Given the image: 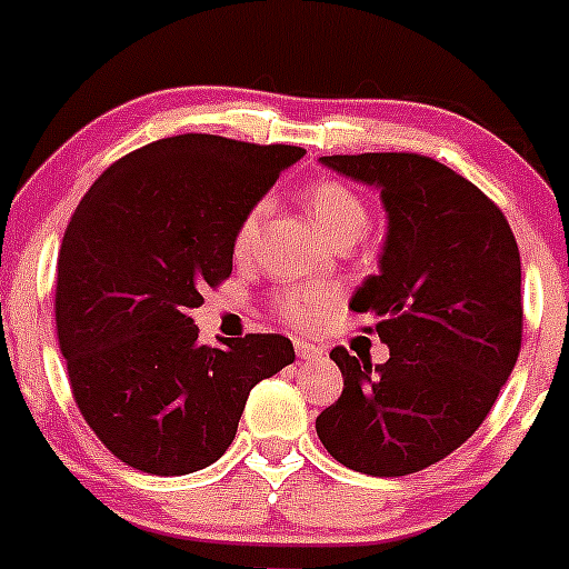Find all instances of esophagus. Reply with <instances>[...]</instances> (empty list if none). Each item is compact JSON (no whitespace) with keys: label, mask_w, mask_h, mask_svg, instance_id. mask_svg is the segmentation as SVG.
<instances>
[{"label":"esophagus","mask_w":569,"mask_h":569,"mask_svg":"<svg viewBox=\"0 0 569 569\" xmlns=\"http://www.w3.org/2000/svg\"><path fill=\"white\" fill-rule=\"evenodd\" d=\"M295 352L300 360H321V347L313 341H295Z\"/></svg>","instance_id":"34e87169"}]
</instances>
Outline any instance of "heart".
<instances>
[{
	"instance_id": "obj_1",
	"label": "heart",
	"mask_w": 569,
	"mask_h": 569,
	"mask_svg": "<svg viewBox=\"0 0 569 569\" xmlns=\"http://www.w3.org/2000/svg\"><path fill=\"white\" fill-rule=\"evenodd\" d=\"M306 203L311 209L313 220H317L319 231L330 239L332 244L338 242H358L369 228V209L363 200L352 192L349 187L338 181H319L306 192ZM267 211V203H256L248 211L237 231V250L244 252L256 239L261 217ZM332 291L327 286H291L280 295L278 311L280 317L289 319L291 325H313L327 308L332 306Z\"/></svg>"
}]
</instances>
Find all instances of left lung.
<instances>
[{"mask_svg":"<svg viewBox=\"0 0 569 569\" xmlns=\"http://www.w3.org/2000/svg\"><path fill=\"white\" fill-rule=\"evenodd\" d=\"M319 162L380 192L388 217L380 272L358 286L349 308L375 319L391 358L371 369L332 349L343 391L317 418V435L360 473H416L479 429L518 363V242L501 209L435 159L358 153Z\"/></svg>","mask_w":569,"mask_h":569,"instance_id":"obj_1","label":"left lung"}]
</instances>
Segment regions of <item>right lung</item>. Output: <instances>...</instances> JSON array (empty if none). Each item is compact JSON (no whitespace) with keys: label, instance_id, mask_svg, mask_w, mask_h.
Segmentation results:
<instances>
[{"label":"right lung","instance_id":"add662e5","mask_svg":"<svg viewBox=\"0 0 569 569\" xmlns=\"http://www.w3.org/2000/svg\"><path fill=\"white\" fill-rule=\"evenodd\" d=\"M302 157L178 134L114 162L79 200L57 258V338L84 421L131 468H209L252 388L295 363L278 332L206 347L189 313L231 274L248 211Z\"/></svg>","mask_w":569,"mask_h":569}]
</instances>
